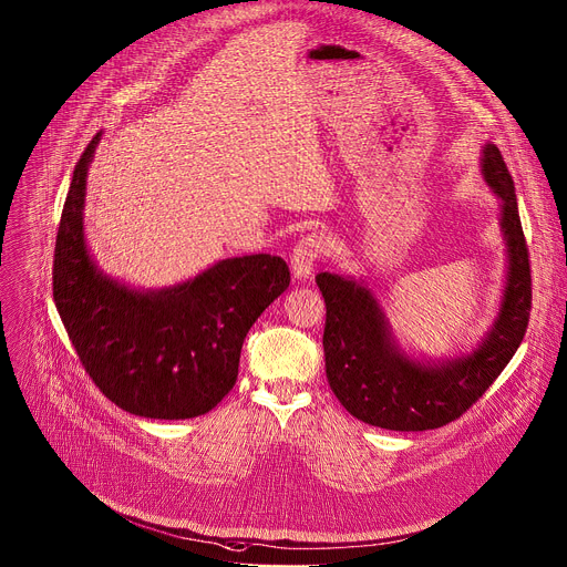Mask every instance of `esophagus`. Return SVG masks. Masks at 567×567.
Returning <instances> with one entry per match:
<instances>
[{
  "instance_id": "obj_1",
  "label": "esophagus",
  "mask_w": 567,
  "mask_h": 567,
  "mask_svg": "<svg viewBox=\"0 0 567 567\" xmlns=\"http://www.w3.org/2000/svg\"><path fill=\"white\" fill-rule=\"evenodd\" d=\"M326 244L317 235H308L293 246L291 252V274L296 280H308L317 267L319 257L323 255Z\"/></svg>"
}]
</instances>
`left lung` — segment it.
Masks as SVG:
<instances>
[{
	"label": "left lung",
	"instance_id": "8db88e82",
	"mask_svg": "<svg viewBox=\"0 0 567 567\" xmlns=\"http://www.w3.org/2000/svg\"><path fill=\"white\" fill-rule=\"evenodd\" d=\"M481 175L499 198L506 282L499 312L481 342L454 358H414L399 344L373 289L353 276L319 274L326 300L323 353L330 390L355 420L388 431H429L458 420L515 355L529 326L532 269L515 184L495 143L483 145Z\"/></svg>",
	"mask_w": 567,
	"mask_h": 567
}]
</instances>
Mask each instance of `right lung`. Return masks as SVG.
Wrapping results in <instances>:
<instances>
[{
    "label": "right lung",
    "mask_w": 567,
    "mask_h": 567,
    "mask_svg": "<svg viewBox=\"0 0 567 567\" xmlns=\"http://www.w3.org/2000/svg\"><path fill=\"white\" fill-rule=\"evenodd\" d=\"M102 132L74 166L54 248V303L100 392L147 420H192L228 394L244 339L289 287L287 261L244 255L173 287L136 289L106 276L84 235L86 175Z\"/></svg>",
    "instance_id": "1"
}]
</instances>
